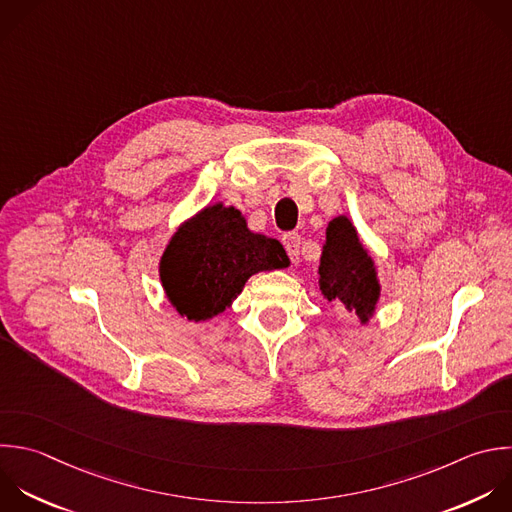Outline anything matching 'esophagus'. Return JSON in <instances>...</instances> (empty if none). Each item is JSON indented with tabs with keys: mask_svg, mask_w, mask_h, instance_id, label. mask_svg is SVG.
Returning <instances> with one entry per match:
<instances>
[{
	"mask_svg": "<svg viewBox=\"0 0 512 512\" xmlns=\"http://www.w3.org/2000/svg\"><path fill=\"white\" fill-rule=\"evenodd\" d=\"M282 244H284L286 254L290 256V260H292V262H298V256H300V244H302L300 234H298V232H286V234L282 236Z\"/></svg>",
	"mask_w": 512,
	"mask_h": 512,
	"instance_id": "34e87169",
	"label": "esophagus"
}]
</instances>
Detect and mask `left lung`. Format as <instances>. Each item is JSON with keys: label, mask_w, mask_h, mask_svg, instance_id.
Here are the masks:
<instances>
[{"label": "left lung", "mask_w": 512, "mask_h": 512, "mask_svg": "<svg viewBox=\"0 0 512 512\" xmlns=\"http://www.w3.org/2000/svg\"><path fill=\"white\" fill-rule=\"evenodd\" d=\"M318 274L320 290L328 302H342L362 322L372 316L380 296L374 262L346 216L334 218L328 224Z\"/></svg>", "instance_id": "obj_1"}]
</instances>
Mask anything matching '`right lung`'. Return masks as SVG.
<instances>
[{
	"instance_id": "1",
	"label": "right lung",
	"mask_w": 512,
	"mask_h": 512,
	"mask_svg": "<svg viewBox=\"0 0 512 512\" xmlns=\"http://www.w3.org/2000/svg\"><path fill=\"white\" fill-rule=\"evenodd\" d=\"M288 264L278 240L252 234L236 208L216 204L172 238L160 276L174 308L202 322L226 310L252 274Z\"/></svg>"
}]
</instances>
